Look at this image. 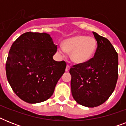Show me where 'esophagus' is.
<instances>
[{
  "mask_svg": "<svg viewBox=\"0 0 126 126\" xmlns=\"http://www.w3.org/2000/svg\"><path fill=\"white\" fill-rule=\"evenodd\" d=\"M70 68H71V67H70V66H69V65H67V67H66V69H65V71H67V72H68V71H69V69H70Z\"/></svg>",
  "mask_w": 126,
  "mask_h": 126,
  "instance_id": "1",
  "label": "esophagus"
}]
</instances>
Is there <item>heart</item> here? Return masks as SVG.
<instances>
[{
  "mask_svg": "<svg viewBox=\"0 0 126 126\" xmlns=\"http://www.w3.org/2000/svg\"><path fill=\"white\" fill-rule=\"evenodd\" d=\"M62 46L58 48L60 55L64 56L66 51L69 52L71 61L82 64L92 58L97 48V42L92 36L79 34L64 40Z\"/></svg>",
  "mask_w": 126,
  "mask_h": 126,
  "instance_id": "b5f03b06",
  "label": "heart"
}]
</instances>
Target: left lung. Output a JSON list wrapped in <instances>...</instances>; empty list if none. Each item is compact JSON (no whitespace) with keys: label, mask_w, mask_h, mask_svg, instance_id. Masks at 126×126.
<instances>
[{"label":"left lung","mask_w":126,"mask_h":126,"mask_svg":"<svg viewBox=\"0 0 126 126\" xmlns=\"http://www.w3.org/2000/svg\"><path fill=\"white\" fill-rule=\"evenodd\" d=\"M97 42L95 55L87 62L74 65L71 92L74 99L87 107L101 105L111 95L118 80V56L107 38L92 32Z\"/></svg>","instance_id":"left-lung-1"}]
</instances>
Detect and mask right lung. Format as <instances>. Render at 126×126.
I'll use <instances>...</instances> for the list:
<instances>
[{
	"mask_svg": "<svg viewBox=\"0 0 126 126\" xmlns=\"http://www.w3.org/2000/svg\"><path fill=\"white\" fill-rule=\"evenodd\" d=\"M57 51L49 34L27 32L15 40L9 51L6 72L14 93L29 103L48 99L65 73V61L53 60Z\"/></svg>",
	"mask_w": 126,
	"mask_h": 126,
	"instance_id": "1",
	"label": "right lung"
}]
</instances>
